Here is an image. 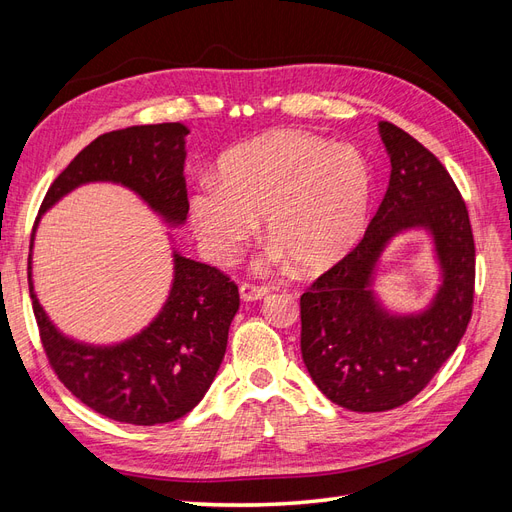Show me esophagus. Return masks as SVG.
<instances>
[{
    "instance_id": "34e87169",
    "label": "esophagus",
    "mask_w": 512,
    "mask_h": 512,
    "mask_svg": "<svg viewBox=\"0 0 512 512\" xmlns=\"http://www.w3.org/2000/svg\"><path fill=\"white\" fill-rule=\"evenodd\" d=\"M269 292H271V288H267V286H256V284H241L239 286V294H241L243 301L265 299Z\"/></svg>"
}]
</instances>
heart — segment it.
<instances>
[{
	"label": "heart",
	"mask_w": 512,
	"mask_h": 512,
	"mask_svg": "<svg viewBox=\"0 0 512 512\" xmlns=\"http://www.w3.org/2000/svg\"><path fill=\"white\" fill-rule=\"evenodd\" d=\"M371 207V170L361 151L320 136L277 130L228 151L218 183L203 181L190 198V220L207 256H237L256 220L271 241L262 271L305 275L342 260L363 237Z\"/></svg>",
	"instance_id": "heart-1"
}]
</instances>
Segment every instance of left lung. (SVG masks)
I'll return each mask as SVG.
<instances>
[{"instance_id": "obj_1", "label": "left lung", "mask_w": 512, "mask_h": 512, "mask_svg": "<svg viewBox=\"0 0 512 512\" xmlns=\"http://www.w3.org/2000/svg\"><path fill=\"white\" fill-rule=\"evenodd\" d=\"M391 179L363 241L301 297V354L333 404L384 412L421 393L468 329L474 237L451 175L408 132L380 121ZM408 229L432 237L441 286L418 313H393L373 290L388 243Z\"/></svg>"}]
</instances>
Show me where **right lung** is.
<instances>
[{
	"label": "right lung",
	"mask_w": 512,
	"mask_h": 512,
	"mask_svg": "<svg viewBox=\"0 0 512 512\" xmlns=\"http://www.w3.org/2000/svg\"><path fill=\"white\" fill-rule=\"evenodd\" d=\"M183 123L132 126L98 136L46 192L29 245V294L42 346L57 378L85 406L130 425L177 421L198 406L222 365L239 309L237 284L173 247V282L147 327L117 344H87L61 333L34 290V237L42 215L87 183L134 192L170 228L188 220Z\"/></svg>",
	"instance_id": "right-lung-1"
}]
</instances>
